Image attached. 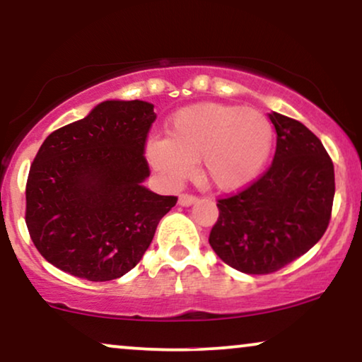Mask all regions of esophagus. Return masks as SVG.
<instances>
[{"mask_svg": "<svg viewBox=\"0 0 362 362\" xmlns=\"http://www.w3.org/2000/svg\"><path fill=\"white\" fill-rule=\"evenodd\" d=\"M195 202H197V197H194V195L184 194V195L178 197V205H182V206H190V205H194Z\"/></svg>", "mask_w": 362, "mask_h": 362, "instance_id": "1", "label": "esophagus"}]
</instances>
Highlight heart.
<instances>
[{"label":"heart","instance_id":"b5f03b06","mask_svg":"<svg viewBox=\"0 0 362 362\" xmlns=\"http://www.w3.org/2000/svg\"><path fill=\"white\" fill-rule=\"evenodd\" d=\"M273 125L257 109L199 103L185 105L167 122V137H151L146 158L168 184H180L202 163V175L221 192L248 187L267 165Z\"/></svg>","mask_w":362,"mask_h":362}]
</instances>
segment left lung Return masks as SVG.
<instances>
[{"label": "left lung", "instance_id": "left-lung-1", "mask_svg": "<svg viewBox=\"0 0 362 362\" xmlns=\"http://www.w3.org/2000/svg\"><path fill=\"white\" fill-rule=\"evenodd\" d=\"M276 152L263 177L218 200L210 247L231 268L267 274L320 242L331 218L334 167L306 125L272 110Z\"/></svg>", "mask_w": 362, "mask_h": 362}]
</instances>
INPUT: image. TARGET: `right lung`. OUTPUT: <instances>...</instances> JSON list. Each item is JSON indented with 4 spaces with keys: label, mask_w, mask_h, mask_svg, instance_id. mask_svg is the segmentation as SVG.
Returning <instances> with one entry per match:
<instances>
[{
    "label": "right lung",
    "mask_w": 362,
    "mask_h": 362,
    "mask_svg": "<svg viewBox=\"0 0 362 362\" xmlns=\"http://www.w3.org/2000/svg\"><path fill=\"white\" fill-rule=\"evenodd\" d=\"M146 100H104L42 142L26 184V225L51 264L89 281L131 272L177 197L153 194Z\"/></svg>",
    "instance_id": "add662e5"
}]
</instances>
